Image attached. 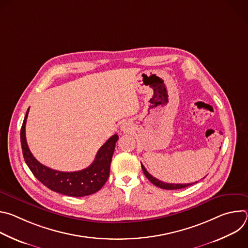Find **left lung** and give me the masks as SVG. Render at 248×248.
Masks as SVG:
<instances>
[{"instance_id":"1","label":"left lung","mask_w":248,"mask_h":248,"mask_svg":"<svg viewBox=\"0 0 248 248\" xmlns=\"http://www.w3.org/2000/svg\"><path fill=\"white\" fill-rule=\"evenodd\" d=\"M141 168H142V170H143V172H144L146 178H147L154 186H158V187H160V188H163V189H170V190H171V189H181V188L187 187V186L193 185V184H167V183H163L162 181H159V180L155 179L154 176H152V175L146 170V169L144 168V166H143L142 164H141ZM196 183H197V182H196ZM194 184H195V183H194Z\"/></svg>"}]
</instances>
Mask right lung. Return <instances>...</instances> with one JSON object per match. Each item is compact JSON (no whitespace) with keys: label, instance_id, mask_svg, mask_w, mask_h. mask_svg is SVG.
<instances>
[{"label":"right lung","instance_id":"add662e5","mask_svg":"<svg viewBox=\"0 0 248 248\" xmlns=\"http://www.w3.org/2000/svg\"><path fill=\"white\" fill-rule=\"evenodd\" d=\"M28 112L29 109L20 129V142L25 163L35 178L49 189L67 196L82 197L100 190L109 178L110 165L119 136L114 134L106 141L97 152L93 163L86 169L69 172L52 170L35 159L28 148L25 137Z\"/></svg>","mask_w":248,"mask_h":248}]
</instances>
